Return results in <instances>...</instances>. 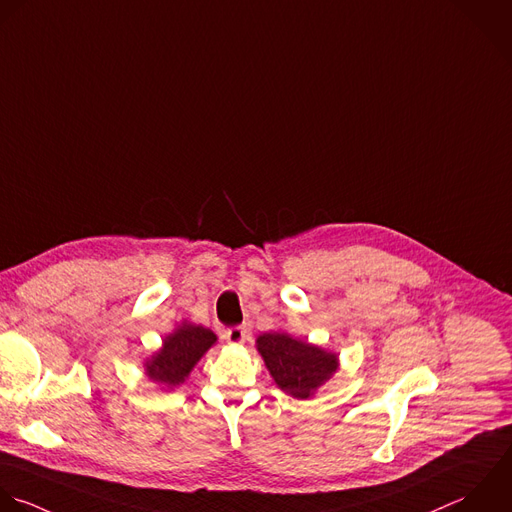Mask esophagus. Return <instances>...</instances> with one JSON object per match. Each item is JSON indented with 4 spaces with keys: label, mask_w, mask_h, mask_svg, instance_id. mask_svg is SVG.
Returning <instances> with one entry per match:
<instances>
[{
    "label": "esophagus",
    "mask_w": 512,
    "mask_h": 512,
    "mask_svg": "<svg viewBox=\"0 0 512 512\" xmlns=\"http://www.w3.org/2000/svg\"><path fill=\"white\" fill-rule=\"evenodd\" d=\"M223 337L227 339V343L231 345H243L245 339H247V329L245 327H233V329H227L223 333Z\"/></svg>",
    "instance_id": "obj_1"
}]
</instances>
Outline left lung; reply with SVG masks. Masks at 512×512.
Wrapping results in <instances>:
<instances>
[{
  "mask_svg": "<svg viewBox=\"0 0 512 512\" xmlns=\"http://www.w3.org/2000/svg\"><path fill=\"white\" fill-rule=\"evenodd\" d=\"M255 347L275 385L293 399H311L339 369V355L287 331L261 333Z\"/></svg>",
  "mask_w": 512,
  "mask_h": 512,
  "instance_id": "1",
  "label": "left lung"
}]
</instances>
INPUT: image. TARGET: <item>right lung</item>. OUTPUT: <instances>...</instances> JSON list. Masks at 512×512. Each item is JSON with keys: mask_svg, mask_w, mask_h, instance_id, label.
<instances>
[{"mask_svg": "<svg viewBox=\"0 0 512 512\" xmlns=\"http://www.w3.org/2000/svg\"><path fill=\"white\" fill-rule=\"evenodd\" d=\"M217 343V335L191 321H181L163 337L161 347L143 363L145 377L161 391H173L183 385L193 367Z\"/></svg>", "mask_w": 512, "mask_h": 512, "instance_id": "1", "label": "right lung"}]
</instances>
